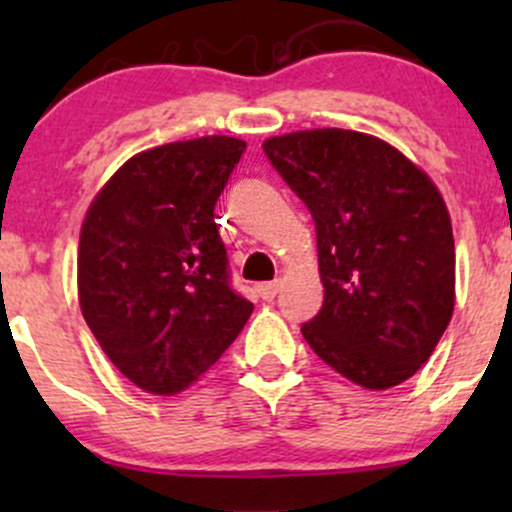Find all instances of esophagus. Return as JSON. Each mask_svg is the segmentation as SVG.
Segmentation results:
<instances>
[{
	"mask_svg": "<svg viewBox=\"0 0 512 512\" xmlns=\"http://www.w3.org/2000/svg\"><path fill=\"white\" fill-rule=\"evenodd\" d=\"M279 289H281V281H267V284L257 286V293H260V298H264V301H274Z\"/></svg>",
	"mask_w": 512,
	"mask_h": 512,
	"instance_id": "34e87169",
	"label": "esophagus"
}]
</instances>
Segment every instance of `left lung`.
<instances>
[{
    "label": "left lung",
    "mask_w": 512,
    "mask_h": 512,
    "mask_svg": "<svg viewBox=\"0 0 512 512\" xmlns=\"http://www.w3.org/2000/svg\"><path fill=\"white\" fill-rule=\"evenodd\" d=\"M262 149L315 221L325 301L301 327L305 342L366 390L404 383L455 308V240L438 187L354 129L291 132Z\"/></svg>",
    "instance_id": "1"
}]
</instances>
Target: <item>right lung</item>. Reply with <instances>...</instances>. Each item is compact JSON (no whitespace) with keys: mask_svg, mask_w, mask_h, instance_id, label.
<instances>
[{"mask_svg":"<svg viewBox=\"0 0 512 512\" xmlns=\"http://www.w3.org/2000/svg\"><path fill=\"white\" fill-rule=\"evenodd\" d=\"M243 139L199 137L132 156L81 226L79 303L105 356L154 395L219 361L252 315L231 289L214 221Z\"/></svg>","mask_w":512,"mask_h":512,"instance_id":"1","label":"right lung"}]
</instances>
